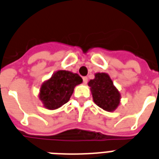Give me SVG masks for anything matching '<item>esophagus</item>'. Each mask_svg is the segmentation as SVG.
I'll use <instances>...</instances> for the list:
<instances>
[{
	"instance_id": "esophagus-1",
	"label": "esophagus",
	"mask_w": 159,
	"mask_h": 159,
	"mask_svg": "<svg viewBox=\"0 0 159 159\" xmlns=\"http://www.w3.org/2000/svg\"><path fill=\"white\" fill-rule=\"evenodd\" d=\"M82 80H83L84 84H86L87 83V82H88V78H87V77H82Z\"/></svg>"
}]
</instances>
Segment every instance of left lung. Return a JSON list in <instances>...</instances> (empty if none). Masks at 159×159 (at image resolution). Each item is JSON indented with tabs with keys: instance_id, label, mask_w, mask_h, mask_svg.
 Instances as JSON below:
<instances>
[{
	"instance_id": "left-lung-1",
	"label": "left lung",
	"mask_w": 159,
	"mask_h": 159,
	"mask_svg": "<svg viewBox=\"0 0 159 159\" xmlns=\"http://www.w3.org/2000/svg\"><path fill=\"white\" fill-rule=\"evenodd\" d=\"M93 100L96 105L107 112H113L120 104L121 94L108 73H97L95 78L90 80Z\"/></svg>"
}]
</instances>
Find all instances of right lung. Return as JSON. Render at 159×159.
Instances as JSON below:
<instances>
[{"label":"right lung","instance_id":"add662e5","mask_svg":"<svg viewBox=\"0 0 159 159\" xmlns=\"http://www.w3.org/2000/svg\"><path fill=\"white\" fill-rule=\"evenodd\" d=\"M82 82V77L70 71L59 70L41 86L39 99L43 106L54 110L66 104L73 95L75 86Z\"/></svg>","mask_w":159,"mask_h":159}]
</instances>
